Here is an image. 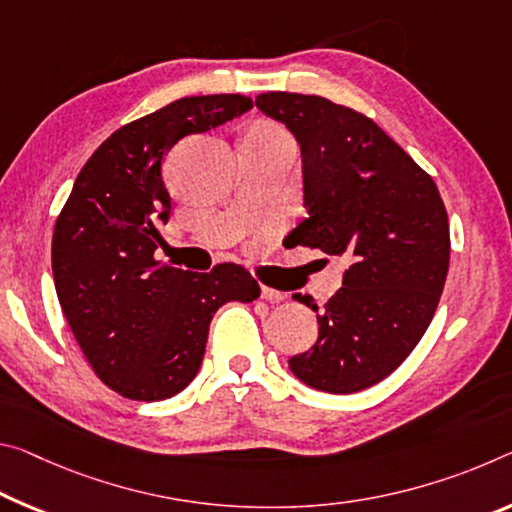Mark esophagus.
<instances>
[{
    "label": "esophagus",
    "mask_w": 512,
    "mask_h": 512,
    "mask_svg": "<svg viewBox=\"0 0 512 512\" xmlns=\"http://www.w3.org/2000/svg\"><path fill=\"white\" fill-rule=\"evenodd\" d=\"M262 298L269 300V303H280V300H285V294H282V291H278V289H273V287L262 285Z\"/></svg>",
    "instance_id": "esophagus-1"
}]
</instances>
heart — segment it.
I'll list each match as a JSON object with an SVG mask.
<instances>
[{"mask_svg": "<svg viewBox=\"0 0 512 512\" xmlns=\"http://www.w3.org/2000/svg\"><path fill=\"white\" fill-rule=\"evenodd\" d=\"M259 127H264V129H278V127H273V125H259ZM278 132H282V129H278Z\"/></svg>", "mask_w": 512, "mask_h": 512, "instance_id": "b5f03b06", "label": "heart"}]
</instances>
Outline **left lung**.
<instances>
[{
  "instance_id": "1",
  "label": "left lung",
  "mask_w": 512,
  "mask_h": 512,
  "mask_svg": "<svg viewBox=\"0 0 512 512\" xmlns=\"http://www.w3.org/2000/svg\"><path fill=\"white\" fill-rule=\"evenodd\" d=\"M255 104L300 143L310 216L291 230L296 246L348 262L344 287L316 314L319 339L289 369L321 392H360L399 367L431 326L451 255L442 196L360 111L282 91ZM294 298L319 312L310 296Z\"/></svg>"
}]
</instances>
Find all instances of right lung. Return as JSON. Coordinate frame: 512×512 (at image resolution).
<instances>
[{
	"label": "right lung",
	"instance_id": "right-lung-1",
	"mask_svg": "<svg viewBox=\"0 0 512 512\" xmlns=\"http://www.w3.org/2000/svg\"><path fill=\"white\" fill-rule=\"evenodd\" d=\"M253 109L246 95H196L127 123L86 161L52 237L61 310L97 378L132 401H164L196 378L227 300L259 298L243 266L182 271L154 257L168 221L164 154Z\"/></svg>",
	"mask_w": 512,
	"mask_h": 512
}]
</instances>
